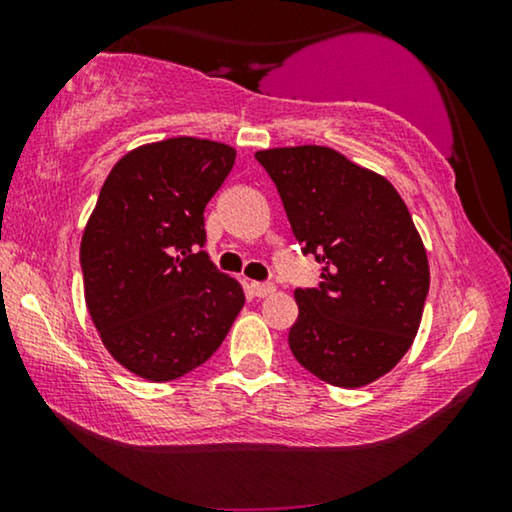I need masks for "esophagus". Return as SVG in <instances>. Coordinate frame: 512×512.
<instances>
[{"instance_id": "obj_1", "label": "esophagus", "mask_w": 512, "mask_h": 512, "mask_svg": "<svg viewBox=\"0 0 512 512\" xmlns=\"http://www.w3.org/2000/svg\"><path fill=\"white\" fill-rule=\"evenodd\" d=\"M249 291H251V296H256V298H268V296H272V293H275V284L251 282Z\"/></svg>"}]
</instances>
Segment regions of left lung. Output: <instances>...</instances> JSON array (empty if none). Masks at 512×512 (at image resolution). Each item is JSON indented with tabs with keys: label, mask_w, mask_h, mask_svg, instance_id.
Returning <instances> with one entry per match:
<instances>
[{
	"label": "left lung",
	"mask_w": 512,
	"mask_h": 512,
	"mask_svg": "<svg viewBox=\"0 0 512 512\" xmlns=\"http://www.w3.org/2000/svg\"><path fill=\"white\" fill-rule=\"evenodd\" d=\"M296 240L324 265L319 289H296L289 347L335 387L387 375L422 324L429 258L412 216L382 174L328 146L256 151Z\"/></svg>",
	"instance_id": "8db88e82"
}]
</instances>
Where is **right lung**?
Segmentation results:
<instances>
[{
	"label": "right lung",
	"mask_w": 512,
	"mask_h": 512,
	"mask_svg": "<svg viewBox=\"0 0 512 512\" xmlns=\"http://www.w3.org/2000/svg\"><path fill=\"white\" fill-rule=\"evenodd\" d=\"M235 149L172 137L125 153L81 237L83 293L102 345L125 370L170 382L221 347L244 305L202 247L205 207Z\"/></svg>",
	"instance_id": "add662e5"
}]
</instances>
